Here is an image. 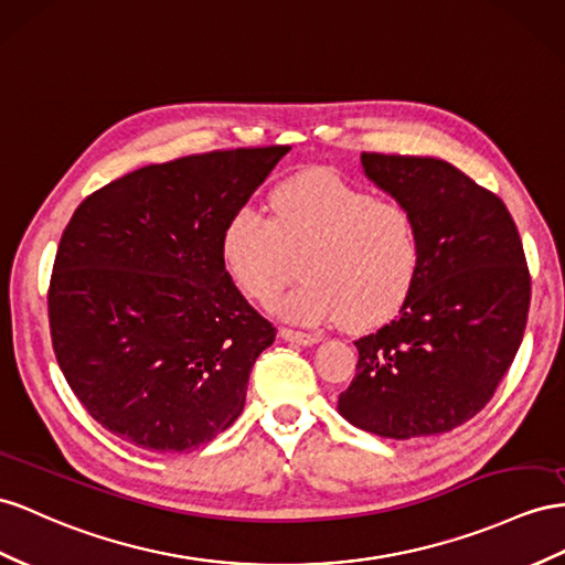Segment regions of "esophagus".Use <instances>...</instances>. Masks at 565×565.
Here are the masks:
<instances>
[{"mask_svg":"<svg viewBox=\"0 0 565 565\" xmlns=\"http://www.w3.org/2000/svg\"><path fill=\"white\" fill-rule=\"evenodd\" d=\"M279 337L286 339V341H291V343H300V345H312V343L322 341L320 334H308V331H298V329H291V327H281Z\"/></svg>","mask_w":565,"mask_h":565,"instance_id":"esophagus-1","label":"esophagus"}]
</instances>
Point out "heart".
<instances>
[{"label": "heart", "instance_id": "heart-1", "mask_svg": "<svg viewBox=\"0 0 565 565\" xmlns=\"http://www.w3.org/2000/svg\"><path fill=\"white\" fill-rule=\"evenodd\" d=\"M220 253L228 277L257 302L279 294L291 255H300L306 279L277 310L300 322L370 329L406 306L420 277L423 236L403 202L372 198L331 171H308L274 188L271 220L253 205L231 212Z\"/></svg>", "mask_w": 565, "mask_h": 565}]
</instances>
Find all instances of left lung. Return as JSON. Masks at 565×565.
Returning a JSON list of instances; mask_svg holds the SVG:
<instances>
[{
    "label": "left lung",
    "instance_id": "1",
    "mask_svg": "<svg viewBox=\"0 0 565 565\" xmlns=\"http://www.w3.org/2000/svg\"><path fill=\"white\" fill-rule=\"evenodd\" d=\"M360 162L415 214L423 267L396 320L355 341L339 413L380 437H434L487 406L520 349L530 310L523 241L501 198L444 159L363 152Z\"/></svg>",
    "mask_w": 565,
    "mask_h": 565
}]
</instances>
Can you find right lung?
<instances>
[{"mask_svg":"<svg viewBox=\"0 0 565 565\" xmlns=\"http://www.w3.org/2000/svg\"><path fill=\"white\" fill-rule=\"evenodd\" d=\"M288 150L142 167L71 216L47 296L52 345L71 392L119 439L183 454L236 423L277 329L228 277L220 238Z\"/></svg>","mask_w":565,"mask_h":565,"instance_id":"obj_1","label":"right lung"}]
</instances>
